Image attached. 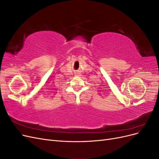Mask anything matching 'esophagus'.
<instances>
[{
	"label": "esophagus",
	"mask_w": 159,
	"mask_h": 159,
	"mask_svg": "<svg viewBox=\"0 0 159 159\" xmlns=\"http://www.w3.org/2000/svg\"><path fill=\"white\" fill-rule=\"evenodd\" d=\"M75 76H80V75H81V74L80 73V72H75Z\"/></svg>",
	"instance_id": "34e87169"
}]
</instances>
